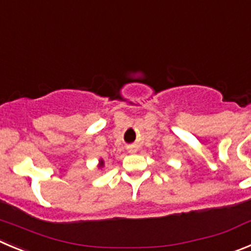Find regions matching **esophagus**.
Instances as JSON below:
<instances>
[{
	"instance_id": "34e87169",
	"label": "esophagus",
	"mask_w": 251,
	"mask_h": 251,
	"mask_svg": "<svg viewBox=\"0 0 251 251\" xmlns=\"http://www.w3.org/2000/svg\"><path fill=\"white\" fill-rule=\"evenodd\" d=\"M136 151H137L136 147H133V146L128 147V152H131V153H135V152H136Z\"/></svg>"
}]
</instances>
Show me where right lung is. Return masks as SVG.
<instances>
[{
  "mask_svg": "<svg viewBox=\"0 0 251 251\" xmlns=\"http://www.w3.org/2000/svg\"><path fill=\"white\" fill-rule=\"evenodd\" d=\"M104 165H105L104 160H102V158H100V160H99V165H98V167L101 168V167H104Z\"/></svg>",
  "mask_w": 251,
  "mask_h": 251,
  "instance_id": "obj_1",
  "label": "right lung"
}]
</instances>
